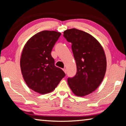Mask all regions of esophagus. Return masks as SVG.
Masks as SVG:
<instances>
[{"label": "esophagus", "instance_id": "1", "mask_svg": "<svg viewBox=\"0 0 126 126\" xmlns=\"http://www.w3.org/2000/svg\"><path fill=\"white\" fill-rule=\"evenodd\" d=\"M63 70L64 71V72L65 74L67 73V70H66V69H65V68H63Z\"/></svg>", "mask_w": 126, "mask_h": 126}]
</instances>
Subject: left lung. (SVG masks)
<instances>
[{
  "label": "left lung",
  "instance_id": "8db88e82",
  "mask_svg": "<svg viewBox=\"0 0 126 126\" xmlns=\"http://www.w3.org/2000/svg\"><path fill=\"white\" fill-rule=\"evenodd\" d=\"M63 36L72 43L77 68L75 77L67 79L68 84L75 95L84 96L94 91L104 78L105 53L98 40L84 31L71 28L64 31Z\"/></svg>",
  "mask_w": 126,
  "mask_h": 126
}]
</instances>
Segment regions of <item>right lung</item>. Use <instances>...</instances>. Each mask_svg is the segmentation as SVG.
Returning a JSON list of instances; mask_svg holds the SVG:
<instances>
[{
  "label": "right lung",
  "mask_w": 126,
  "mask_h": 126,
  "mask_svg": "<svg viewBox=\"0 0 126 126\" xmlns=\"http://www.w3.org/2000/svg\"><path fill=\"white\" fill-rule=\"evenodd\" d=\"M61 35L55 31L39 32L23 49L20 61L23 77L28 87L40 94L52 92L65 77L63 71L55 65L51 54Z\"/></svg>",
  "instance_id": "right-lung-1"
}]
</instances>
